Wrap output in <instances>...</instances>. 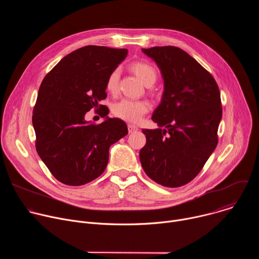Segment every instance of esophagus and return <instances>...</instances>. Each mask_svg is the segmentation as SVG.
Instances as JSON below:
<instances>
[{"label":"esophagus","instance_id":"obj_1","mask_svg":"<svg viewBox=\"0 0 259 259\" xmlns=\"http://www.w3.org/2000/svg\"><path fill=\"white\" fill-rule=\"evenodd\" d=\"M137 130H138V127H137V126H135V125H133V124H129V125H128V131H129V133L136 132Z\"/></svg>","mask_w":259,"mask_h":259}]
</instances>
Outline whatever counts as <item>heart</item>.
Instances as JSON below:
<instances>
[{"label":"heart","mask_w":259,"mask_h":259,"mask_svg":"<svg viewBox=\"0 0 259 259\" xmlns=\"http://www.w3.org/2000/svg\"><path fill=\"white\" fill-rule=\"evenodd\" d=\"M130 69L135 73V76L146 86H152L158 78V71L156 67L147 61H134L130 64ZM120 71L119 69H114L108 73L105 80V90L115 94L118 91ZM150 104L144 100H132V99H122L117 102L113 107V113L116 117L130 122L137 123L142 117L149 112Z\"/></svg>","instance_id":"obj_1"}]
</instances>
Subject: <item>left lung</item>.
Returning <instances> with one entry per match:
<instances>
[{
	"label": "left lung",
	"instance_id": "obj_1",
	"mask_svg": "<svg viewBox=\"0 0 259 259\" xmlns=\"http://www.w3.org/2000/svg\"><path fill=\"white\" fill-rule=\"evenodd\" d=\"M142 52L160 67L164 93L152 117L160 128L142 129L146 143L139 152L141 166L161 186L179 188L200 173L217 145L223 117L219 88L211 73L178 47Z\"/></svg>",
	"mask_w": 259,
	"mask_h": 259
}]
</instances>
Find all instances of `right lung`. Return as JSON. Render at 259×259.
Wrapping results in <instances>:
<instances>
[{"label":"right lung","mask_w":259,"mask_h":259,"mask_svg":"<svg viewBox=\"0 0 259 259\" xmlns=\"http://www.w3.org/2000/svg\"><path fill=\"white\" fill-rule=\"evenodd\" d=\"M127 49L85 46L63 57L45 76L32 112L35 150L51 174L78 187L100 176L113 143L128 134L120 119L89 123L91 108L107 116L105 80L127 56Z\"/></svg>","instance_id":"add662e5"}]
</instances>
